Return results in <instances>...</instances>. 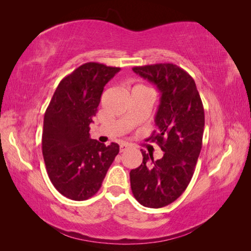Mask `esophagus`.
Masks as SVG:
<instances>
[{"label":"esophagus","mask_w":251,"mask_h":251,"mask_svg":"<svg viewBox=\"0 0 251 251\" xmlns=\"http://www.w3.org/2000/svg\"><path fill=\"white\" fill-rule=\"evenodd\" d=\"M131 146L128 145V143H121L120 146V151L121 152H125L126 150H128V149H130Z\"/></svg>","instance_id":"esophagus-1"}]
</instances>
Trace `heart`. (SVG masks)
Here are the masks:
<instances>
[{
  "mask_svg": "<svg viewBox=\"0 0 251 251\" xmlns=\"http://www.w3.org/2000/svg\"><path fill=\"white\" fill-rule=\"evenodd\" d=\"M136 87H139V86H136Z\"/></svg>",
  "mask_w": 251,
  "mask_h": 251,
  "instance_id": "heart-1",
  "label": "heart"
}]
</instances>
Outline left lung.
Listing matches in <instances>:
<instances>
[{"label":"left lung","instance_id":"obj_1","mask_svg":"<svg viewBox=\"0 0 251 251\" xmlns=\"http://www.w3.org/2000/svg\"><path fill=\"white\" fill-rule=\"evenodd\" d=\"M132 71L161 93L157 129L147 141L156 142L165 153L154 161L142 151V164L129 174L130 186L142 206L161 208L177 200L193 177L202 145L204 106L193 77L174 63L134 67Z\"/></svg>","mask_w":251,"mask_h":251}]
</instances>
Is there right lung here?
I'll return each mask as SVG.
<instances>
[{
  "instance_id": "obj_1",
  "label": "right lung",
  "mask_w": 251,
  "mask_h": 251,
  "mask_svg": "<svg viewBox=\"0 0 251 251\" xmlns=\"http://www.w3.org/2000/svg\"><path fill=\"white\" fill-rule=\"evenodd\" d=\"M121 68L87 62L61 79L44 115L42 152L52 185L63 196L85 201L101 188L120 152L89 137L103 87Z\"/></svg>"
}]
</instances>
